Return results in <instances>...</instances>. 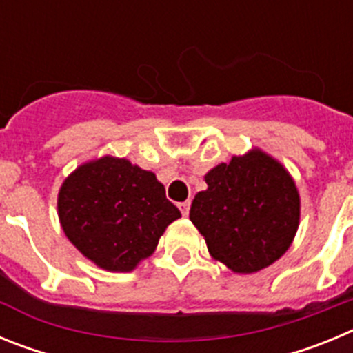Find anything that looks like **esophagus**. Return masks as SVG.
Returning <instances> with one entry per match:
<instances>
[{
  "mask_svg": "<svg viewBox=\"0 0 353 353\" xmlns=\"http://www.w3.org/2000/svg\"><path fill=\"white\" fill-rule=\"evenodd\" d=\"M179 208H180V212H182L183 217H187V215H189V208H191V201H183V203H179Z\"/></svg>",
  "mask_w": 353,
  "mask_h": 353,
  "instance_id": "34e87169",
  "label": "esophagus"
}]
</instances>
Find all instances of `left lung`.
I'll return each instance as SVG.
<instances>
[{
	"mask_svg": "<svg viewBox=\"0 0 353 353\" xmlns=\"http://www.w3.org/2000/svg\"><path fill=\"white\" fill-rule=\"evenodd\" d=\"M191 205L192 224L215 260L251 274L279 260L297 233L301 201L285 168L254 150L205 176Z\"/></svg>",
	"mask_w": 353,
	"mask_h": 353,
	"instance_id": "left-lung-1",
	"label": "left lung"
}]
</instances>
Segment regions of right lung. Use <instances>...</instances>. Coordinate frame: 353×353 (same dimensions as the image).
<instances>
[{
    "mask_svg": "<svg viewBox=\"0 0 353 353\" xmlns=\"http://www.w3.org/2000/svg\"><path fill=\"white\" fill-rule=\"evenodd\" d=\"M58 214L72 244L117 272L150 256L168 224L180 217L154 173L114 157L77 168L61 185Z\"/></svg>",
    "mask_w": 353,
    "mask_h": 353,
    "instance_id": "right-lung-1",
    "label": "right lung"
}]
</instances>
